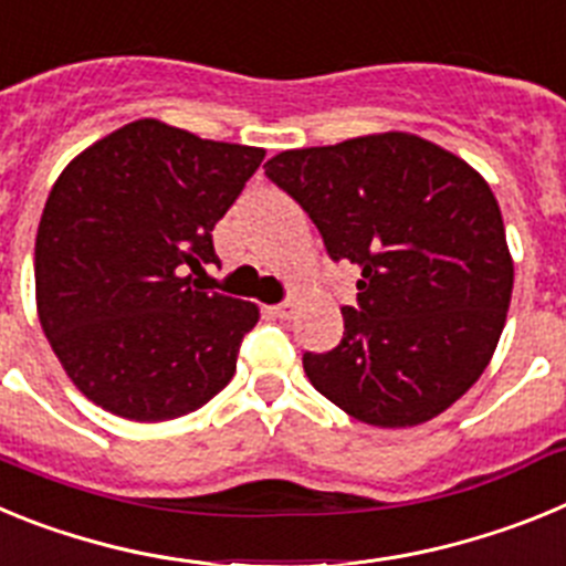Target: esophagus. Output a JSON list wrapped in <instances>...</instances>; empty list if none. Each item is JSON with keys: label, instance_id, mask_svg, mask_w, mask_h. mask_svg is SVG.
<instances>
[{"label": "esophagus", "instance_id": "34e87169", "mask_svg": "<svg viewBox=\"0 0 566 566\" xmlns=\"http://www.w3.org/2000/svg\"><path fill=\"white\" fill-rule=\"evenodd\" d=\"M269 314H272L274 319H289L294 314V306L292 303H277V306H269Z\"/></svg>", "mask_w": 566, "mask_h": 566}]
</instances>
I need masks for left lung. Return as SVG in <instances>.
<instances>
[{
	"instance_id": "1",
	"label": "left lung",
	"mask_w": 566,
	"mask_h": 566,
	"mask_svg": "<svg viewBox=\"0 0 566 566\" xmlns=\"http://www.w3.org/2000/svg\"><path fill=\"white\" fill-rule=\"evenodd\" d=\"M263 169L306 209L328 258L363 272L337 348L303 354L314 388L374 428L451 408L488 368L513 294L488 181L411 133L286 149Z\"/></svg>"
}]
</instances>
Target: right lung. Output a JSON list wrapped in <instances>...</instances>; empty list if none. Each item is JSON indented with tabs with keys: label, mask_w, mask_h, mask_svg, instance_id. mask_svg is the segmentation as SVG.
Masks as SVG:
<instances>
[{
	"label": "right lung",
	"mask_w": 566,
	"mask_h": 566,
	"mask_svg": "<svg viewBox=\"0 0 566 566\" xmlns=\"http://www.w3.org/2000/svg\"><path fill=\"white\" fill-rule=\"evenodd\" d=\"M266 149L155 118L64 167L36 232V308L78 391L133 422L198 411L234 377L254 303L203 292L212 229Z\"/></svg>",
	"instance_id": "right-lung-1"
}]
</instances>
